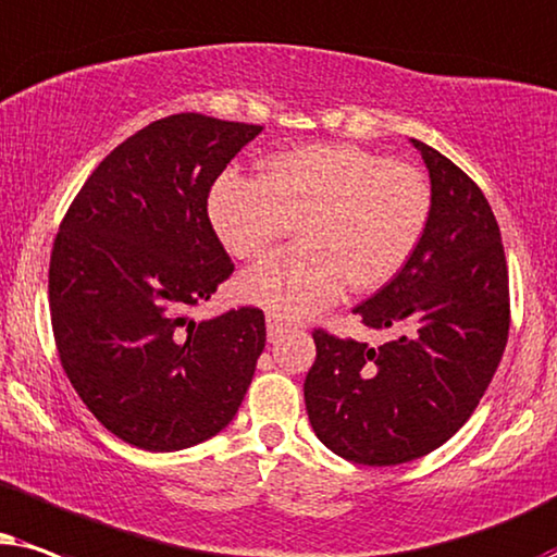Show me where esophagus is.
Here are the masks:
<instances>
[{
    "label": "esophagus",
    "instance_id": "34e87169",
    "mask_svg": "<svg viewBox=\"0 0 557 557\" xmlns=\"http://www.w3.org/2000/svg\"><path fill=\"white\" fill-rule=\"evenodd\" d=\"M285 331H287V321H283V315H274V313L267 315V336H270V341H277Z\"/></svg>",
    "mask_w": 557,
    "mask_h": 557
}]
</instances>
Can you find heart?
Returning <instances> with one entry per match:
<instances>
[{
	"label": "heart",
	"mask_w": 557,
	"mask_h": 557,
	"mask_svg": "<svg viewBox=\"0 0 557 557\" xmlns=\"http://www.w3.org/2000/svg\"><path fill=\"white\" fill-rule=\"evenodd\" d=\"M433 193L420 170L356 145H306L274 154L262 175L226 173L209 198L211 224L239 259L277 251L239 280L244 300L285 318L310 315L354 290L395 280L425 234Z\"/></svg>",
	"instance_id": "heart-1"
}]
</instances>
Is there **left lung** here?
Masks as SVG:
<instances>
[{
	"label": "left lung",
	"mask_w": 557,
	"mask_h": 557,
	"mask_svg": "<svg viewBox=\"0 0 557 557\" xmlns=\"http://www.w3.org/2000/svg\"><path fill=\"white\" fill-rule=\"evenodd\" d=\"M430 173L425 234L395 280L354 308L382 346L313 331L306 410L325 448L395 466L441 448L476 410L509 338V272L494 211L456 162L412 139Z\"/></svg>",
	"instance_id": "obj_1"
}]
</instances>
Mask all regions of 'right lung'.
<instances>
[{
    "instance_id": "obj_1",
    "label": "right lung",
    "mask_w": 557,
    "mask_h": 557,
    "mask_svg": "<svg viewBox=\"0 0 557 557\" xmlns=\"http://www.w3.org/2000/svg\"><path fill=\"white\" fill-rule=\"evenodd\" d=\"M259 124L196 111L147 124L88 175L50 251V323L63 372L109 433L181 450L224 430L267 331L259 308L196 323L234 262L209 193Z\"/></svg>"
}]
</instances>
